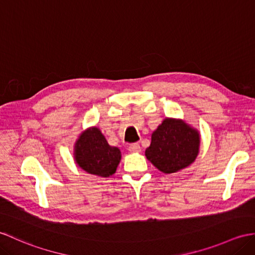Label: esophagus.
Masks as SVG:
<instances>
[{
	"label": "esophagus",
	"mask_w": 255,
	"mask_h": 255,
	"mask_svg": "<svg viewBox=\"0 0 255 255\" xmlns=\"http://www.w3.org/2000/svg\"><path fill=\"white\" fill-rule=\"evenodd\" d=\"M128 150H129V152L137 153V152L141 151V146H140L139 143H131V144H129Z\"/></svg>",
	"instance_id": "1"
}]
</instances>
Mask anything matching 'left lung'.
<instances>
[{
  "mask_svg": "<svg viewBox=\"0 0 255 255\" xmlns=\"http://www.w3.org/2000/svg\"><path fill=\"white\" fill-rule=\"evenodd\" d=\"M200 135L181 121L166 118L152 133L145 156L165 174L189 166L198 155Z\"/></svg>",
  "mask_w": 255,
  "mask_h": 255,
  "instance_id": "8db88e82",
  "label": "left lung"
}]
</instances>
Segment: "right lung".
Wrapping results in <instances>:
<instances>
[{
  "label": "right lung",
  "instance_id": "obj_1",
  "mask_svg": "<svg viewBox=\"0 0 255 255\" xmlns=\"http://www.w3.org/2000/svg\"><path fill=\"white\" fill-rule=\"evenodd\" d=\"M121 157L120 149L111 146L96 127L86 130L76 143V162L89 174L101 177L113 175Z\"/></svg>",
  "mask_w": 255,
  "mask_h": 255
}]
</instances>
